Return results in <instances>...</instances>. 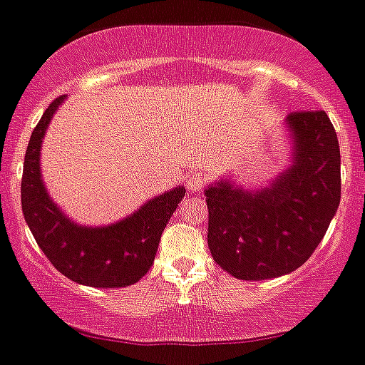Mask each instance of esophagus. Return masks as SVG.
I'll use <instances>...</instances> for the list:
<instances>
[{"label":"esophagus","mask_w":365,"mask_h":365,"mask_svg":"<svg viewBox=\"0 0 365 365\" xmlns=\"http://www.w3.org/2000/svg\"><path fill=\"white\" fill-rule=\"evenodd\" d=\"M185 183H187V191L198 192L202 191V187L207 183V176H205L204 173H198V170H196V173H191L189 176H187Z\"/></svg>","instance_id":"1"}]
</instances>
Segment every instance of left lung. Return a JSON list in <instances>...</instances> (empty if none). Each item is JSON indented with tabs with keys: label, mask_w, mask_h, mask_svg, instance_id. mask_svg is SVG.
I'll return each mask as SVG.
<instances>
[{
	"label": "left lung",
	"mask_w": 365,
	"mask_h": 365,
	"mask_svg": "<svg viewBox=\"0 0 365 365\" xmlns=\"http://www.w3.org/2000/svg\"><path fill=\"white\" fill-rule=\"evenodd\" d=\"M292 165L255 191L218 180L205 189L207 244L233 277L262 281L299 268L314 253L340 204V147L323 110L287 117Z\"/></svg>",
	"instance_id": "1"
}]
</instances>
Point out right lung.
<instances>
[{"label":"right lung","instance_id":"1","mask_svg":"<svg viewBox=\"0 0 365 365\" xmlns=\"http://www.w3.org/2000/svg\"><path fill=\"white\" fill-rule=\"evenodd\" d=\"M64 103L49 104L33 130L21 176V209L34 240L60 274L78 284L121 288L138 283L150 270L167 222L185 196V187L148 200L112 226H78L49 198L40 174V147L53 113Z\"/></svg>","mask_w":365,"mask_h":365}]
</instances>
